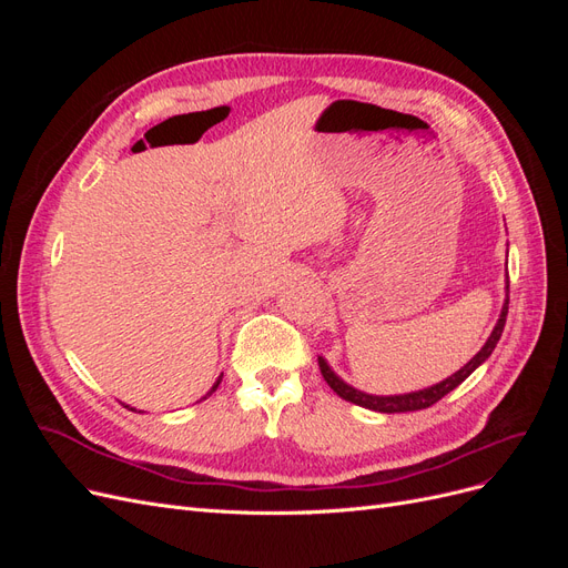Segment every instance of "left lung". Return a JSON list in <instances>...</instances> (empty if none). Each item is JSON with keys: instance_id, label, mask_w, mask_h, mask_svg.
Wrapping results in <instances>:
<instances>
[{"instance_id": "8db88e82", "label": "left lung", "mask_w": 568, "mask_h": 568, "mask_svg": "<svg viewBox=\"0 0 568 568\" xmlns=\"http://www.w3.org/2000/svg\"><path fill=\"white\" fill-rule=\"evenodd\" d=\"M507 311H509V284H507V298H505L503 315H500V320H497L490 338L486 341V346L480 348L459 372H455L453 376H448V379L436 384V386H432V388H424V390H417V393H407V395H388V398H382V395H367V393L355 390V388L348 386V384H343V382L338 379V376L329 369V365L324 363L322 357H320V372H322V376H324V382L332 386L334 393H338L343 400L355 403V405H359V407H367V409H374V412H386V415H393V412H415V409L432 407V405H436L440 398H445V395H448L453 388H457L464 379H467V376L495 351L497 341H500L503 329H505Z\"/></svg>"}]
</instances>
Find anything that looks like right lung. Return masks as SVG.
<instances>
[{
  "label": "right lung",
  "instance_id": "1",
  "mask_svg": "<svg viewBox=\"0 0 568 568\" xmlns=\"http://www.w3.org/2000/svg\"><path fill=\"white\" fill-rule=\"evenodd\" d=\"M220 382H222V376H220V379H217V382H215V386H213V388H211V390H209V393H205V398H209V395H211V393H213V390H215V388H217V386H220ZM205 398H203V400H205Z\"/></svg>",
  "mask_w": 568,
  "mask_h": 568
}]
</instances>
